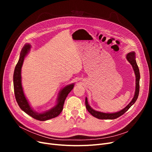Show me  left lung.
Listing matches in <instances>:
<instances>
[{
  "mask_svg": "<svg viewBox=\"0 0 152 152\" xmlns=\"http://www.w3.org/2000/svg\"><path fill=\"white\" fill-rule=\"evenodd\" d=\"M135 53L134 52H131L127 53L126 55V58L132 65L134 73L135 75V91L134 96L131 100V102L127 105L124 108L121 110V111H118L116 113H103L100 112V111H98L96 110H94L92 109L91 106L89 105L88 102H87V99L86 97L85 103H86V107L87 110V111L94 117L97 118L98 119H116L119 116L123 115L124 113L129 109V108L134 104L137 100L138 96H139V81H140V72L139 69L137 66V64L135 60Z\"/></svg>",
  "mask_w": 152,
  "mask_h": 152,
  "instance_id": "obj_1",
  "label": "left lung"
}]
</instances>
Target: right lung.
Listing matches in <instances>:
<instances>
[{
    "mask_svg": "<svg viewBox=\"0 0 152 152\" xmlns=\"http://www.w3.org/2000/svg\"><path fill=\"white\" fill-rule=\"evenodd\" d=\"M31 49V45L26 44L21 51L19 60L15 66L13 73V86L15 99L20 108L28 115L39 121H46L58 116L63 110L64 102L68 94L73 89L74 84H71L64 87L59 93L56 105L50 110L43 113H38L33 110L27 100L21 84V68L25 57L27 55Z\"/></svg>",
    "mask_w": 152,
    "mask_h": 152,
    "instance_id": "1",
    "label": "right lung"
}]
</instances>
